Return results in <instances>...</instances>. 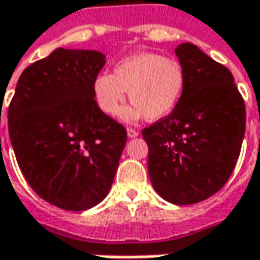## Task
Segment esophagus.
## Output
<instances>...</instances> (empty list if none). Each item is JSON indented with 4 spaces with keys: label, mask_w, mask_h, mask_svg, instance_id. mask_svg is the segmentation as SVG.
Segmentation results:
<instances>
[{
    "label": "esophagus",
    "mask_w": 260,
    "mask_h": 260,
    "mask_svg": "<svg viewBox=\"0 0 260 260\" xmlns=\"http://www.w3.org/2000/svg\"><path fill=\"white\" fill-rule=\"evenodd\" d=\"M127 136L130 137V139H133V137H137L139 133H137V130L135 128H132V127H127Z\"/></svg>",
    "instance_id": "34e87169"
}]
</instances>
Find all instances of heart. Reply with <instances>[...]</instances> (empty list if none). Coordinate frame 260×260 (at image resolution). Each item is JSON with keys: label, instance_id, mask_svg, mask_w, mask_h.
Returning a JSON list of instances; mask_svg holds the SVG:
<instances>
[{"label": "heart", "instance_id": "b5f03b06", "mask_svg": "<svg viewBox=\"0 0 260 260\" xmlns=\"http://www.w3.org/2000/svg\"><path fill=\"white\" fill-rule=\"evenodd\" d=\"M184 86L185 72L178 60L153 52H140L120 60L114 74L101 72L95 76L92 92L98 108L113 117L128 91L133 104L121 111V120L133 123L146 117L157 121L174 111Z\"/></svg>", "mask_w": 260, "mask_h": 260}]
</instances>
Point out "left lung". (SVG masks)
<instances>
[{
  "label": "left lung",
  "mask_w": 260,
  "mask_h": 260,
  "mask_svg": "<svg viewBox=\"0 0 260 260\" xmlns=\"http://www.w3.org/2000/svg\"><path fill=\"white\" fill-rule=\"evenodd\" d=\"M175 55L185 72L182 96L171 114L145 128L147 171L168 203L195 204L229 181L245 137L246 110L232 72L192 43Z\"/></svg>",
  "instance_id": "1"
}]
</instances>
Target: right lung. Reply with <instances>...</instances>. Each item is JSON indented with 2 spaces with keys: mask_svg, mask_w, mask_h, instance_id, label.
<instances>
[{
  "mask_svg": "<svg viewBox=\"0 0 260 260\" xmlns=\"http://www.w3.org/2000/svg\"><path fill=\"white\" fill-rule=\"evenodd\" d=\"M105 56L57 47L25 68L8 108V133L25 181L68 211L100 204L111 189L127 133L95 103ZM1 121V114H0Z\"/></svg>",
  "mask_w": 260,
  "mask_h": 260,
  "instance_id": "1",
  "label": "right lung"
}]
</instances>
